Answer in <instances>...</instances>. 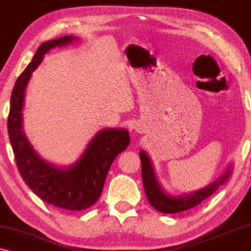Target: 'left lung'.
I'll list each match as a JSON object with an SVG mask.
<instances>
[{
  "mask_svg": "<svg viewBox=\"0 0 251 251\" xmlns=\"http://www.w3.org/2000/svg\"><path fill=\"white\" fill-rule=\"evenodd\" d=\"M139 156L140 162H142L143 185L144 188H145L147 200L155 210L163 212V214H176V212L187 210V209H191L201 203L204 199L210 197L217 190L219 185H223L227 180L229 174L232 171V168H229L218 180H216L215 183L209 185L205 188H202L200 191L185 195V197L173 198L161 190L156 181V178L154 176L152 164H151L147 154L142 151V152H139Z\"/></svg>",
  "mask_w": 251,
  "mask_h": 251,
  "instance_id": "left-lung-1",
  "label": "left lung"
}]
</instances>
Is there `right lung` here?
I'll list each match as a JSON object with an SVG mask.
<instances>
[{
  "mask_svg": "<svg viewBox=\"0 0 251 251\" xmlns=\"http://www.w3.org/2000/svg\"><path fill=\"white\" fill-rule=\"evenodd\" d=\"M73 40L74 36L66 35L44 42L36 50L32 61L19 75L12 89L8 133L19 174L27 186L44 202L54 207L65 210H84L97 202L112 162L129 146L128 131L125 129L99 131L81 159L67 169L53 167L41 159L22 131L24 94L30 74L48 51Z\"/></svg>",
  "mask_w": 251,
  "mask_h": 251,
  "instance_id": "1",
  "label": "right lung"
}]
</instances>
